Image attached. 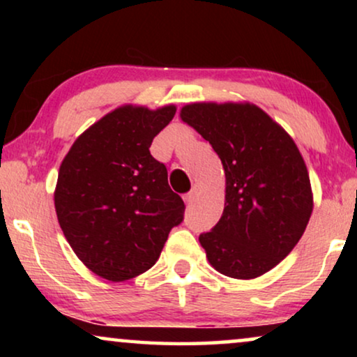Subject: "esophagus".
Instances as JSON below:
<instances>
[{
	"mask_svg": "<svg viewBox=\"0 0 357 357\" xmlns=\"http://www.w3.org/2000/svg\"><path fill=\"white\" fill-rule=\"evenodd\" d=\"M195 197H197V188H193L192 192H188L187 195H185L183 197V202L187 203V204H190V203H193V199H195Z\"/></svg>",
	"mask_w": 357,
	"mask_h": 357,
	"instance_id": "34e87169",
	"label": "esophagus"
}]
</instances>
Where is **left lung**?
<instances>
[{
  "label": "left lung",
  "mask_w": 357,
  "mask_h": 357,
  "mask_svg": "<svg viewBox=\"0 0 357 357\" xmlns=\"http://www.w3.org/2000/svg\"><path fill=\"white\" fill-rule=\"evenodd\" d=\"M180 119L209 141L226 174L222 216L199 236L208 261L236 280L265 275L296 247L314 208L299 149L248 102H197L182 107Z\"/></svg>",
  "instance_id": "1"
}]
</instances>
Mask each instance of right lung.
I'll return each mask as SVG.
<instances>
[{
    "label": "right lung",
    "mask_w": 357,
    "mask_h": 357,
    "mask_svg": "<svg viewBox=\"0 0 357 357\" xmlns=\"http://www.w3.org/2000/svg\"><path fill=\"white\" fill-rule=\"evenodd\" d=\"M175 110L119 107L89 126L60 165L58 222L77 258L104 280L120 282L148 271L170 229L183 221V199L149 153Z\"/></svg>",
    "instance_id": "1"
}]
</instances>
